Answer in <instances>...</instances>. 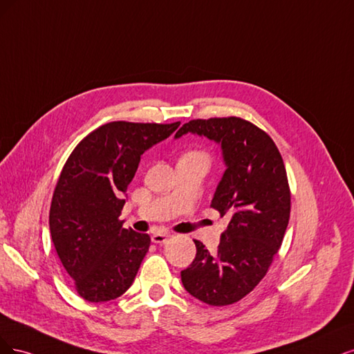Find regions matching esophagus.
<instances>
[{
	"label": "esophagus",
	"instance_id": "34e87169",
	"mask_svg": "<svg viewBox=\"0 0 354 354\" xmlns=\"http://www.w3.org/2000/svg\"><path fill=\"white\" fill-rule=\"evenodd\" d=\"M170 238V234L169 232H163V231H157L151 235V241L154 244H165L167 239Z\"/></svg>",
	"mask_w": 354,
	"mask_h": 354
}]
</instances>
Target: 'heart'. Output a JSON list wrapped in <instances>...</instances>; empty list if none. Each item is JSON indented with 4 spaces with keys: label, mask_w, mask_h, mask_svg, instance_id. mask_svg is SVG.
I'll list each match as a JSON object with an SVG mask.
<instances>
[{
    "label": "heart",
    "mask_w": 354,
    "mask_h": 354,
    "mask_svg": "<svg viewBox=\"0 0 354 354\" xmlns=\"http://www.w3.org/2000/svg\"><path fill=\"white\" fill-rule=\"evenodd\" d=\"M191 154H192V156H200V157H203V158H206V156H204L203 153H197V151H196V153H191Z\"/></svg>",
    "instance_id": "1"
}]
</instances>
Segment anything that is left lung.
<instances>
[{"label":"left lung","instance_id":"8db88e82","mask_svg":"<svg viewBox=\"0 0 354 354\" xmlns=\"http://www.w3.org/2000/svg\"><path fill=\"white\" fill-rule=\"evenodd\" d=\"M194 133L221 145L226 170L210 206L231 221L210 253L194 239L196 259L180 272L184 288L203 303H236L263 279L290 221L287 172L270 136L244 119L213 118L185 123L175 138Z\"/></svg>","mask_w":354,"mask_h":354}]
</instances>
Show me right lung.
Instances as JSON below:
<instances>
[{
    "instance_id": "add662e5",
    "label": "right lung",
    "mask_w": 354,
    "mask_h": 354,
    "mask_svg": "<svg viewBox=\"0 0 354 354\" xmlns=\"http://www.w3.org/2000/svg\"><path fill=\"white\" fill-rule=\"evenodd\" d=\"M179 124L110 122L67 158L53 194L50 232L82 299L115 300L132 285L151 239L124 230L119 216L141 156Z\"/></svg>"
}]
</instances>
